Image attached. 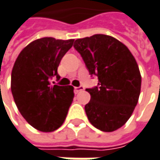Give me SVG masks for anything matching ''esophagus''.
<instances>
[{"label": "esophagus", "mask_w": 160, "mask_h": 160, "mask_svg": "<svg viewBox=\"0 0 160 160\" xmlns=\"http://www.w3.org/2000/svg\"><path fill=\"white\" fill-rule=\"evenodd\" d=\"M84 89V88L82 87V86H80V87H76L75 88V93L76 94H78V93H80V91H82Z\"/></svg>", "instance_id": "34e87169"}]
</instances>
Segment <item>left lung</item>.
<instances>
[{
	"label": "left lung",
	"mask_w": 160,
	"mask_h": 160,
	"mask_svg": "<svg viewBox=\"0 0 160 160\" xmlns=\"http://www.w3.org/2000/svg\"><path fill=\"white\" fill-rule=\"evenodd\" d=\"M73 47L82 57L98 85L86 89L90 100L85 105L89 122L98 129L111 132L130 118L140 94L141 76L131 52L117 39L104 34L78 39Z\"/></svg>",
	"instance_id": "left-lung-1"
}]
</instances>
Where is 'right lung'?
<instances>
[{
    "mask_svg": "<svg viewBox=\"0 0 160 160\" xmlns=\"http://www.w3.org/2000/svg\"><path fill=\"white\" fill-rule=\"evenodd\" d=\"M74 40L45 37L27 45L16 59L11 89L22 116L34 128L54 131L63 124L72 103L73 87L52 85L58 67Z\"/></svg>",
    "mask_w": 160,
    "mask_h": 160,
    "instance_id": "add662e5",
    "label": "right lung"
}]
</instances>
